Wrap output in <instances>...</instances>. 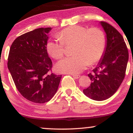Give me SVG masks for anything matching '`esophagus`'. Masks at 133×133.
Masks as SVG:
<instances>
[{
    "mask_svg": "<svg viewBox=\"0 0 133 133\" xmlns=\"http://www.w3.org/2000/svg\"><path fill=\"white\" fill-rule=\"evenodd\" d=\"M71 75L74 79H79L80 77V75H77V74H71Z\"/></svg>",
    "mask_w": 133,
    "mask_h": 133,
    "instance_id": "esophagus-1",
    "label": "esophagus"
}]
</instances>
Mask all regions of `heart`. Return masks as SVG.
<instances>
[{
	"label": "heart",
	"instance_id": "b5f03b06",
	"mask_svg": "<svg viewBox=\"0 0 133 133\" xmlns=\"http://www.w3.org/2000/svg\"><path fill=\"white\" fill-rule=\"evenodd\" d=\"M57 38L47 42V52L55 59L63 57L65 45L74 44L71 57L58 62L56 69L59 72L78 74L89 64H94L101 59L106 48L104 32L97 27L88 29L82 25H71L57 34Z\"/></svg>",
	"mask_w": 133,
	"mask_h": 133
}]
</instances>
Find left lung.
Returning <instances> with one entry per match:
<instances>
[{
	"instance_id": "left-lung-1",
	"label": "left lung",
	"mask_w": 133,
	"mask_h": 133,
	"mask_svg": "<svg viewBox=\"0 0 133 133\" xmlns=\"http://www.w3.org/2000/svg\"><path fill=\"white\" fill-rule=\"evenodd\" d=\"M100 24L106 34V48L97 67L88 74L91 85L83 90L85 95L95 101L106 100L116 92L125 77L129 58L121 34L108 23Z\"/></svg>"
}]
</instances>
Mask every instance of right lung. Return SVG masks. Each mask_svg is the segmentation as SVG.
<instances>
[{
    "label": "right lung",
    "instance_id": "obj_1",
    "mask_svg": "<svg viewBox=\"0 0 133 133\" xmlns=\"http://www.w3.org/2000/svg\"><path fill=\"white\" fill-rule=\"evenodd\" d=\"M51 27L39 28L16 38L10 46L7 66L17 89L35 103L48 102L57 92L62 75L51 73L52 62L46 44Z\"/></svg>",
    "mask_w": 133,
    "mask_h": 133
}]
</instances>
